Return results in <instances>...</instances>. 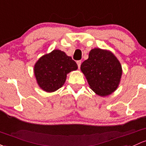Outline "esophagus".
I'll list each match as a JSON object with an SVG mask.
<instances>
[{
	"label": "esophagus",
	"instance_id": "1",
	"mask_svg": "<svg viewBox=\"0 0 146 146\" xmlns=\"http://www.w3.org/2000/svg\"><path fill=\"white\" fill-rule=\"evenodd\" d=\"M77 64H78V68H80V65H81V61H77Z\"/></svg>",
	"mask_w": 146,
	"mask_h": 146
}]
</instances>
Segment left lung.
Here are the masks:
<instances>
[{"mask_svg": "<svg viewBox=\"0 0 146 146\" xmlns=\"http://www.w3.org/2000/svg\"><path fill=\"white\" fill-rule=\"evenodd\" d=\"M81 71L90 88L101 96L110 95L118 87L122 76V66L111 52L92 49L89 58L82 62Z\"/></svg>", "mask_w": 146, "mask_h": 146, "instance_id": "8db88e82", "label": "left lung"}]
</instances>
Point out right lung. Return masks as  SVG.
Returning <instances> with one entry per match:
<instances>
[{"instance_id": "1", "label": "right lung", "mask_w": 146, "mask_h": 146, "mask_svg": "<svg viewBox=\"0 0 146 146\" xmlns=\"http://www.w3.org/2000/svg\"><path fill=\"white\" fill-rule=\"evenodd\" d=\"M78 69V65L64 52L54 50L41 56L34 66V75L39 87L47 92L61 88L67 74Z\"/></svg>"}]
</instances>
